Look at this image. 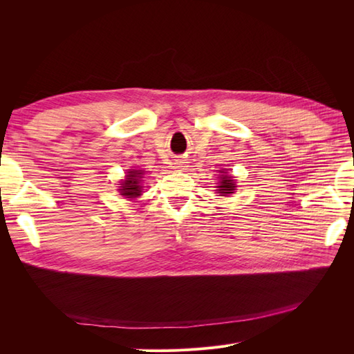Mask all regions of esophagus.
Segmentation results:
<instances>
[{
    "label": "esophagus",
    "mask_w": 354,
    "mask_h": 354,
    "mask_svg": "<svg viewBox=\"0 0 354 354\" xmlns=\"http://www.w3.org/2000/svg\"><path fill=\"white\" fill-rule=\"evenodd\" d=\"M174 168H178V169H183V168H185V162H181V160H177V162L174 164Z\"/></svg>",
    "instance_id": "obj_1"
}]
</instances>
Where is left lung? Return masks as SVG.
<instances>
[{"label":"left lung","mask_w":354,"mask_h":354,"mask_svg":"<svg viewBox=\"0 0 354 354\" xmlns=\"http://www.w3.org/2000/svg\"><path fill=\"white\" fill-rule=\"evenodd\" d=\"M221 176L218 177L220 185L217 186V194H220V196H227L230 194H233L236 190V181L233 180L232 176L227 174V171H220Z\"/></svg>","instance_id":"8db88e82"}]
</instances>
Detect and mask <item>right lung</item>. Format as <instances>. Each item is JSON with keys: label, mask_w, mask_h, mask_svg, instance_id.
Masks as SVG:
<instances>
[{"label": "right lung", "mask_w": 354, "mask_h": 354, "mask_svg": "<svg viewBox=\"0 0 354 354\" xmlns=\"http://www.w3.org/2000/svg\"><path fill=\"white\" fill-rule=\"evenodd\" d=\"M143 169H128L125 178L120 185V194L125 198L136 199L142 195V185H143Z\"/></svg>", "instance_id": "1"}]
</instances>
